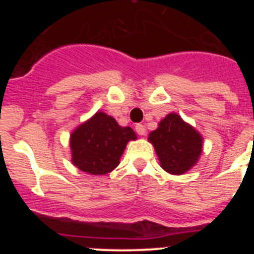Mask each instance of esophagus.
<instances>
[{"label":"esophagus","instance_id":"esophagus-1","mask_svg":"<svg viewBox=\"0 0 254 254\" xmlns=\"http://www.w3.org/2000/svg\"><path fill=\"white\" fill-rule=\"evenodd\" d=\"M134 129H136V132H137L140 136H143V134L146 133V128H145V126L141 125V123H137V125L134 126Z\"/></svg>","mask_w":254,"mask_h":254}]
</instances>
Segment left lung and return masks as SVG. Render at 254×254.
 Wrapping results in <instances>:
<instances>
[{"mask_svg":"<svg viewBox=\"0 0 254 254\" xmlns=\"http://www.w3.org/2000/svg\"><path fill=\"white\" fill-rule=\"evenodd\" d=\"M160 165L170 174H183L193 167L202 151V137L176 113L168 114L149 134Z\"/></svg>","mask_w":254,"mask_h":254,"instance_id":"obj_1","label":"left lung"}]
</instances>
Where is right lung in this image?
<instances>
[{
	"label": "right lung",
	"instance_id": "right-lung-1",
	"mask_svg": "<svg viewBox=\"0 0 254 254\" xmlns=\"http://www.w3.org/2000/svg\"><path fill=\"white\" fill-rule=\"evenodd\" d=\"M129 140H136L131 127H121L114 118L98 112L71 134L72 163L89 174H107L120 164Z\"/></svg>",
	"mask_w": 254,
	"mask_h": 254
}]
</instances>
